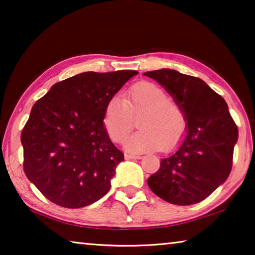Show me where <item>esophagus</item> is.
Segmentation results:
<instances>
[{"label": "esophagus", "mask_w": 255, "mask_h": 255, "mask_svg": "<svg viewBox=\"0 0 255 255\" xmlns=\"http://www.w3.org/2000/svg\"><path fill=\"white\" fill-rule=\"evenodd\" d=\"M125 158L126 159H136V158H141L140 155L137 154H125Z\"/></svg>", "instance_id": "34e87169"}]
</instances>
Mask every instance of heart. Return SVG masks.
I'll return each instance as SVG.
<instances>
[{
    "label": "heart",
    "instance_id": "obj_1",
    "mask_svg": "<svg viewBox=\"0 0 255 255\" xmlns=\"http://www.w3.org/2000/svg\"><path fill=\"white\" fill-rule=\"evenodd\" d=\"M139 130L128 138L129 152L170 149L183 137L187 120L174 100L150 82H139L125 92L123 99L112 97L102 115L103 128L115 143H123L130 132L133 118Z\"/></svg>",
    "mask_w": 255,
    "mask_h": 255
}]
</instances>
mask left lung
Segmentation results:
<instances>
[{"label":"left lung","instance_id":"1","mask_svg":"<svg viewBox=\"0 0 255 255\" xmlns=\"http://www.w3.org/2000/svg\"><path fill=\"white\" fill-rule=\"evenodd\" d=\"M178 103L187 133L147 180L155 195L170 204H198L225 182L233 165L239 129L225 100L204 81L169 68L146 72Z\"/></svg>","mask_w":255,"mask_h":255}]
</instances>
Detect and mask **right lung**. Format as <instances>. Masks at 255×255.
Segmentation results:
<instances>
[{
  "label": "right lung",
  "mask_w": 255,
  "mask_h": 255,
  "mask_svg": "<svg viewBox=\"0 0 255 255\" xmlns=\"http://www.w3.org/2000/svg\"><path fill=\"white\" fill-rule=\"evenodd\" d=\"M137 74L84 72L54 84L34 103L21 132L23 170L47 199L81 208L109 191L124 153L103 128V109Z\"/></svg>",
  "instance_id": "add662e5"
}]
</instances>
